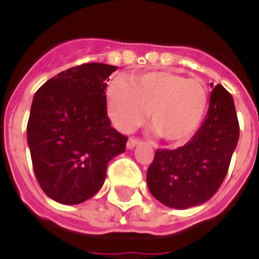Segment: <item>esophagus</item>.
<instances>
[{
  "mask_svg": "<svg viewBox=\"0 0 259 259\" xmlns=\"http://www.w3.org/2000/svg\"><path fill=\"white\" fill-rule=\"evenodd\" d=\"M140 143V139H137V137H130L129 141H127V148H133L137 144Z\"/></svg>",
  "mask_w": 259,
  "mask_h": 259,
  "instance_id": "1",
  "label": "esophagus"
}]
</instances>
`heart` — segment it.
I'll use <instances>...</instances> for the list:
<instances>
[{
	"mask_svg": "<svg viewBox=\"0 0 259 259\" xmlns=\"http://www.w3.org/2000/svg\"><path fill=\"white\" fill-rule=\"evenodd\" d=\"M107 111L113 124L124 133L146 120L163 140L183 143L204 122L209 93L198 79L169 72L136 74L129 83L113 80L107 87Z\"/></svg>",
	"mask_w": 259,
	"mask_h": 259,
	"instance_id": "b5f03b06",
	"label": "heart"
}]
</instances>
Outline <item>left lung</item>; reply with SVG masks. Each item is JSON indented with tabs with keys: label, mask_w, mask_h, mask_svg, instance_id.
<instances>
[{
	"label": "left lung",
	"mask_w": 259,
	"mask_h": 259,
	"mask_svg": "<svg viewBox=\"0 0 259 259\" xmlns=\"http://www.w3.org/2000/svg\"><path fill=\"white\" fill-rule=\"evenodd\" d=\"M239 133L233 98L223 85L217 84L205 120L193 139L179 148L155 151L147 170L151 194L176 209L204 204L226 178Z\"/></svg>",
	"instance_id": "8db88e82"
}]
</instances>
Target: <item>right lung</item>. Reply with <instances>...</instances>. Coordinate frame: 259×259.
Instances as JSON below:
<instances>
[{
    "label": "right lung",
    "instance_id": "obj_1",
    "mask_svg": "<svg viewBox=\"0 0 259 259\" xmlns=\"http://www.w3.org/2000/svg\"><path fill=\"white\" fill-rule=\"evenodd\" d=\"M118 66L90 62L66 69L37 90L27 122L36 179L59 204H80L104 185L108 162L127 137L111 127L107 81Z\"/></svg>",
    "mask_w": 259,
    "mask_h": 259
}]
</instances>
